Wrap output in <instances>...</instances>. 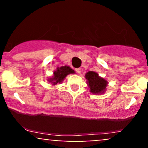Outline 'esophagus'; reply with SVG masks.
I'll list each match as a JSON object with an SVG mask.
<instances>
[{
  "mask_svg": "<svg viewBox=\"0 0 148 148\" xmlns=\"http://www.w3.org/2000/svg\"><path fill=\"white\" fill-rule=\"evenodd\" d=\"M75 71H76V73H78V74H81V69H80V68H77V69H75Z\"/></svg>",
  "mask_w": 148,
  "mask_h": 148,
  "instance_id": "obj_1",
  "label": "esophagus"
}]
</instances>
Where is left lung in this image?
Returning a JSON list of instances; mask_svg holds the SVG:
<instances>
[{"label": "left lung", "mask_w": 148, "mask_h": 148, "mask_svg": "<svg viewBox=\"0 0 148 148\" xmlns=\"http://www.w3.org/2000/svg\"><path fill=\"white\" fill-rule=\"evenodd\" d=\"M86 79L88 81L90 91L93 94H102L106 90L108 82L106 80L100 77L97 72L93 71L88 72L86 74Z\"/></svg>", "instance_id": "obj_1"}]
</instances>
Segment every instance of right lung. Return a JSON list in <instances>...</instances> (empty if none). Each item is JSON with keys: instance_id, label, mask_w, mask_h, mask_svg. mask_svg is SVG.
<instances>
[{"instance_id": "1", "label": "right lung", "mask_w": 148, "mask_h": 148, "mask_svg": "<svg viewBox=\"0 0 148 148\" xmlns=\"http://www.w3.org/2000/svg\"><path fill=\"white\" fill-rule=\"evenodd\" d=\"M74 73V71L68 66H62L60 67H58L56 71L53 72V76L51 78H49L48 81L52 83L53 85L60 84L68 74Z\"/></svg>"}]
</instances>
